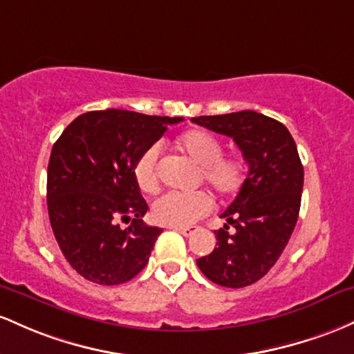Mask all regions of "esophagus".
<instances>
[{
    "mask_svg": "<svg viewBox=\"0 0 354 354\" xmlns=\"http://www.w3.org/2000/svg\"><path fill=\"white\" fill-rule=\"evenodd\" d=\"M172 229H176L177 232H180L182 236H185V237L192 236V234H194V230H196V229H194V227H189V225H187V227H172Z\"/></svg>",
    "mask_w": 354,
    "mask_h": 354,
    "instance_id": "34e87169",
    "label": "esophagus"
}]
</instances>
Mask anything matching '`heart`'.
<instances>
[{
  "mask_svg": "<svg viewBox=\"0 0 354 354\" xmlns=\"http://www.w3.org/2000/svg\"><path fill=\"white\" fill-rule=\"evenodd\" d=\"M177 149L201 165V176L221 197H232L245 180V162L239 156H224V145L216 135L201 129L187 130L177 138ZM160 147L150 145L133 164L138 189L157 192L160 177ZM212 210V198L205 192H167L152 204V219L169 227H187Z\"/></svg>",
  "mask_w": 354,
  "mask_h": 354,
  "instance_id": "1",
  "label": "heart"
}]
</instances>
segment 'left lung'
Segmentation results:
<instances>
[{
  "mask_svg": "<svg viewBox=\"0 0 354 354\" xmlns=\"http://www.w3.org/2000/svg\"><path fill=\"white\" fill-rule=\"evenodd\" d=\"M194 124L227 135L239 147L249 172L237 197L221 217L214 251L197 259L212 283L245 288L269 272L296 227L304 169L289 130L263 113L242 110L192 118ZM236 231L228 232V225Z\"/></svg>",
  "mask_w": 354,
  "mask_h": 354,
  "instance_id": "left-lung-1",
  "label": "left lung"
}]
</instances>
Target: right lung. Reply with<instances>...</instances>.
Wrapping results in <instances>:
<instances>
[{"mask_svg":"<svg viewBox=\"0 0 354 354\" xmlns=\"http://www.w3.org/2000/svg\"><path fill=\"white\" fill-rule=\"evenodd\" d=\"M182 120L95 110L75 118L55 142L46 182L51 229L65 259L85 279L122 284L149 263L162 229L142 221L149 205L133 164L167 125Z\"/></svg>","mask_w":354,"mask_h":354,"instance_id":"add662e5","label":"right lung"}]
</instances>
